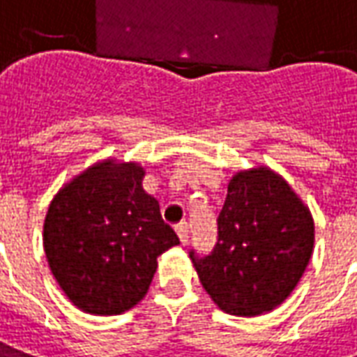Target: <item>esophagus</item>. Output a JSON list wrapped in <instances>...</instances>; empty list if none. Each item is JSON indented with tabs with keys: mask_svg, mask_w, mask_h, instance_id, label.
I'll return each instance as SVG.
<instances>
[{
	"mask_svg": "<svg viewBox=\"0 0 357 357\" xmlns=\"http://www.w3.org/2000/svg\"><path fill=\"white\" fill-rule=\"evenodd\" d=\"M174 229H176V235H178L181 243H183V245H186V243H188V223H186V221H183V223H178Z\"/></svg>",
	"mask_w": 357,
	"mask_h": 357,
	"instance_id": "34e87169",
	"label": "esophagus"
}]
</instances>
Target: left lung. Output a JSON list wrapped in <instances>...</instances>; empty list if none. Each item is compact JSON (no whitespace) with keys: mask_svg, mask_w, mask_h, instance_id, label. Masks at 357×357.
<instances>
[{"mask_svg":"<svg viewBox=\"0 0 357 357\" xmlns=\"http://www.w3.org/2000/svg\"><path fill=\"white\" fill-rule=\"evenodd\" d=\"M314 245L313 215L268 167L237 173L218 218V243L206 257L190 250L204 289L221 311L257 317L296 289Z\"/></svg>","mask_w":357,"mask_h":357,"instance_id":"left-lung-1","label":"left lung"}]
</instances>
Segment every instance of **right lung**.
<instances>
[{"instance_id":"1","label":"right lung","mask_w":357,"mask_h":357,"mask_svg":"<svg viewBox=\"0 0 357 357\" xmlns=\"http://www.w3.org/2000/svg\"><path fill=\"white\" fill-rule=\"evenodd\" d=\"M144 167L105 159L63 184L44 220V252L61 291L89 314L146 297L157 257L181 241L144 190Z\"/></svg>"}]
</instances>
